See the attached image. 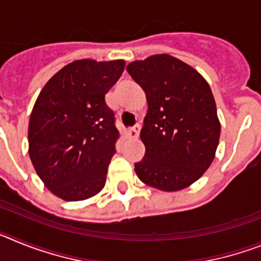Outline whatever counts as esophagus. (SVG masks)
<instances>
[{
  "label": "esophagus",
  "instance_id": "1",
  "mask_svg": "<svg viewBox=\"0 0 261 261\" xmlns=\"http://www.w3.org/2000/svg\"><path fill=\"white\" fill-rule=\"evenodd\" d=\"M140 125H136L135 128H130L126 130V136H128L129 138H133V140H136V138H138V136H140Z\"/></svg>",
  "mask_w": 261,
  "mask_h": 261
}]
</instances>
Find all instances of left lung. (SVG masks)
<instances>
[{
    "instance_id": "8db88e82",
    "label": "left lung",
    "mask_w": 261,
    "mask_h": 261,
    "mask_svg": "<svg viewBox=\"0 0 261 261\" xmlns=\"http://www.w3.org/2000/svg\"><path fill=\"white\" fill-rule=\"evenodd\" d=\"M126 70L147 100L140 135L146 153L136 174L156 190H184L208 170L220 141L211 86L195 68L166 53L130 62Z\"/></svg>"
}]
</instances>
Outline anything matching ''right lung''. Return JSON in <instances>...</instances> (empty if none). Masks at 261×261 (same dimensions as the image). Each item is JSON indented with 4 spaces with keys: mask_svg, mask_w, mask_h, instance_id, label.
Here are the masks:
<instances>
[{
    "mask_svg": "<svg viewBox=\"0 0 261 261\" xmlns=\"http://www.w3.org/2000/svg\"><path fill=\"white\" fill-rule=\"evenodd\" d=\"M124 60H75L60 69L36 99L29 123V154L48 190L65 201L98 195L120 133L106 94Z\"/></svg>",
    "mask_w": 261,
    "mask_h": 261,
    "instance_id": "1",
    "label": "right lung"
}]
</instances>
